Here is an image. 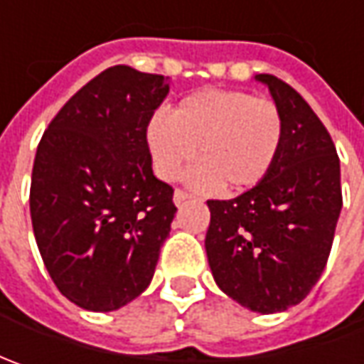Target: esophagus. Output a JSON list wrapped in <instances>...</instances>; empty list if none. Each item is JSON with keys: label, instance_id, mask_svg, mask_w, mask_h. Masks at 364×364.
<instances>
[{"label": "esophagus", "instance_id": "esophagus-1", "mask_svg": "<svg viewBox=\"0 0 364 364\" xmlns=\"http://www.w3.org/2000/svg\"><path fill=\"white\" fill-rule=\"evenodd\" d=\"M188 198H190V194H188V192H184V190L178 188L174 192V203L176 204H182L184 200H188Z\"/></svg>", "mask_w": 364, "mask_h": 364}]
</instances>
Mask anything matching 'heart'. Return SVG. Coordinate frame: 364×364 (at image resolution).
Instances as JSON below:
<instances>
[{
  "mask_svg": "<svg viewBox=\"0 0 364 364\" xmlns=\"http://www.w3.org/2000/svg\"><path fill=\"white\" fill-rule=\"evenodd\" d=\"M284 137V115L273 101L223 89L192 92L172 115L156 111L146 125L156 174L172 182L196 156L200 164L188 182L200 190L257 186L279 158Z\"/></svg>",
  "mask_w": 364,
  "mask_h": 364,
  "instance_id": "1",
  "label": "heart"
}]
</instances>
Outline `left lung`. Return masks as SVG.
Here are the masks:
<instances>
[{"mask_svg":"<svg viewBox=\"0 0 364 364\" xmlns=\"http://www.w3.org/2000/svg\"><path fill=\"white\" fill-rule=\"evenodd\" d=\"M279 107L284 147L272 172L231 200H208L204 247L217 286L241 306L275 314L300 304L326 267L343 208L332 137L298 91L255 75Z\"/></svg>","mask_w":364,"mask_h":364,"instance_id":"obj_1","label":"left lung"}]
</instances>
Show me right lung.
Listing matches in <instances>:
<instances>
[{
    "label": "right lung",
    "instance_id": "1",
    "mask_svg": "<svg viewBox=\"0 0 364 364\" xmlns=\"http://www.w3.org/2000/svg\"><path fill=\"white\" fill-rule=\"evenodd\" d=\"M170 78L111 66L50 121L36 151L30 215L64 298L113 312L149 286L170 235L174 190L154 176L146 125Z\"/></svg>",
    "mask_w": 364,
    "mask_h": 364
}]
</instances>
